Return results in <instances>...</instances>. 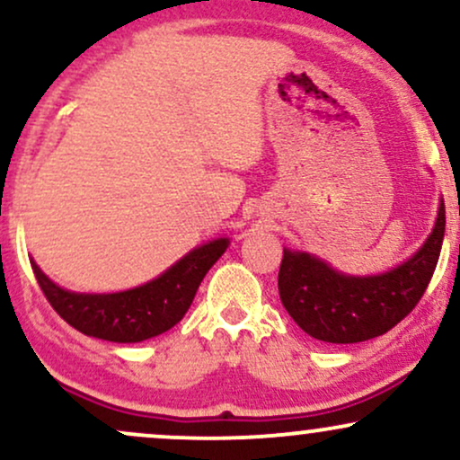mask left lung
<instances>
[{"label":"left lung","instance_id":"obj_1","mask_svg":"<svg viewBox=\"0 0 460 460\" xmlns=\"http://www.w3.org/2000/svg\"><path fill=\"white\" fill-rule=\"evenodd\" d=\"M446 234L443 199L435 226L409 260L389 272L352 277L303 251L283 248L279 296L307 335L329 344H357L394 329L424 296Z\"/></svg>","mask_w":460,"mask_h":460}]
</instances>
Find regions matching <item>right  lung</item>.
<instances>
[{"instance_id":"1","label":"right lung","mask_w":460,"mask_h":460,"mask_svg":"<svg viewBox=\"0 0 460 460\" xmlns=\"http://www.w3.org/2000/svg\"><path fill=\"white\" fill-rule=\"evenodd\" d=\"M229 237L200 244L153 281L114 294L68 292L31 261L45 298L73 329L97 340L136 344L162 335L186 315L200 281L223 257Z\"/></svg>"}]
</instances>
